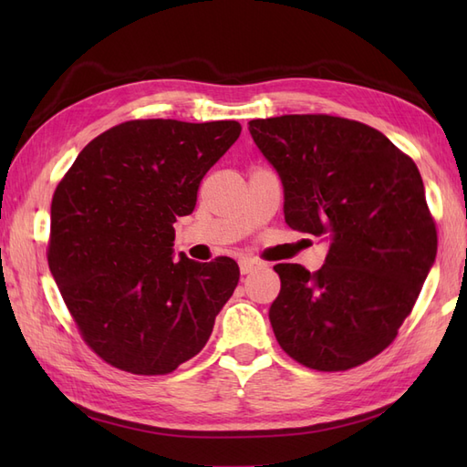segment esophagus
Wrapping results in <instances>:
<instances>
[{
  "label": "esophagus",
  "instance_id": "34e87169",
  "mask_svg": "<svg viewBox=\"0 0 467 467\" xmlns=\"http://www.w3.org/2000/svg\"><path fill=\"white\" fill-rule=\"evenodd\" d=\"M261 266H263V265H261L259 261L251 259V257L239 259V271H242V275H251V273H255V271H259Z\"/></svg>",
  "mask_w": 467,
  "mask_h": 467
}]
</instances>
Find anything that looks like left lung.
<instances>
[{
	"mask_svg": "<svg viewBox=\"0 0 467 467\" xmlns=\"http://www.w3.org/2000/svg\"><path fill=\"white\" fill-rule=\"evenodd\" d=\"M249 134L280 177L286 223L329 244L314 275L275 266L276 341L307 368H355L393 341L436 259L419 169L357 120L285 115L249 120Z\"/></svg>",
	"mask_w": 467,
	"mask_h": 467,
	"instance_id": "obj_1",
	"label": "left lung"
}]
</instances>
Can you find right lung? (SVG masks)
<instances>
[{"label": "right lung", "mask_w": 467, "mask_h": 467, "mask_svg": "<svg viewBox=\"0 0 467 467\" xmlns=\"http://www.w3.org/2000/svg\"><path fill=\"white\" fill-rule=\"evenodd\" d=\"M242 134L235 120H130L79 151L50 208V273L86 343L115 368L155 376L199 355L230 300V257H175L208 169Z\"/></svg>", "instance_id": "1"}]
</instances>
